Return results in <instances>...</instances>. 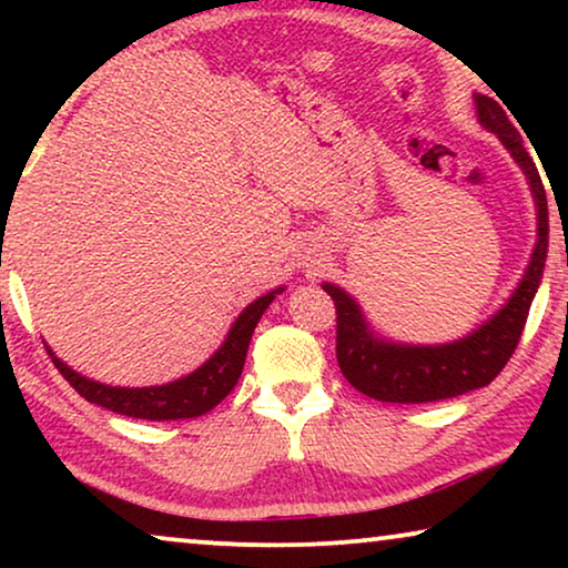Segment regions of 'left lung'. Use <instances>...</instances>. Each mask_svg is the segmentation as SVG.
Wrapping results in <instances>:
<instances>
[{"label":"left lung","instance_id":"obj_1","mask_svg":"<svg viewBox=\"0 0 568 568\" xmlns=\"http://www.w3.org/2000/svg\"><path fill=\"white\" fill-rule=\"evenodd\" d=\"M478 123L501 139L527 178L538 240L523 278L509 300L496 313L473 328L468 336L449 344H398L372 331L367 315L338 284L323 282V290L336 302V356L344 377L356 390L383 403H432L486 387L504 369L523 336L527 313L538 294L548 255V201L538 168L527 154L523 136L494 98L476 92Z\"/></svg>","mask_w":568,"mask_h":568}]
</instances>
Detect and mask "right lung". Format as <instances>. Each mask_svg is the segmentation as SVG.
Instances as JSON below:
<instances>
[{"instance_id": "right-lung-1", "label": "right lung", "mask_w": 568, "mask_h": 568, "mask_svg": "<svg viewBox=\"0 0 568 568\" xmlns=\"http://www.w3.org/2000/svg\"><path fill=\"white\" fill-rule=\"evenodd\" d=\"M284 286L263 294V297L253 300L243 313L235 317V323L230 325L227 336H224L222 346L201 364L199 369H193L191 375L165 385H152V387H119V385H105L98 379H90L80 375V372L69 367L53 354V348L45 344V352L57 364V369L64 375L69 385L82 395L84 400L103 406L113 414L131 416V418H146V422H175V418H196L212 410L216 403H222L232 393V387L237 385L240 375H243V364L247 356V346H251L253 331L258 325L261 315L266 313V307L276 300V294H282Z\"/></svg>"}]
</instances>
